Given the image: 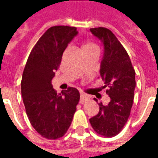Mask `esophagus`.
<instances>
[{"instance_id": "esophagus-1", "label": "esophagus", "mask_w": 158, "mask_h": 158, "mask_svg": "<svg viewBox=\"0 0 158 158\" xmlns=\"http://www.w3.org/2000/svg\"><path fill=\"white\" fill-rule=\"evenodd\" d=\"M89 99V97L85 93H81L80 94V101H79V102L81 103V104H84V103H85Z\"/></svg>"}]
</instances>
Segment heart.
Instances as JSON below:
<instances>
[{"label": "heart", "mask_w": 158, "mask_h": 158, "mask_svg": "<svg viewBox=\"0 0 158 158\" xmlns=\"http://www.w3.org/2000/svg\"><path fill=\"white\" fill-rule=\"evenodd\" d=\"M89 48H97V46H96V44H94L93 42H90V41L86 42L85 44L83 45V50H85V49H89Z\"/></svg>", "instance_id": "heart-1"}]
</instances>
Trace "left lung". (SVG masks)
Segmentation results:
<instances>
[{
  "label": "left lung",
  "instance_id": "1",
  "mask_svg": "<svg viewBox=\"0 0 158 158\" xmlns=\"http://www.w3.org/2000/svg\"><path fill=\"white\" fill-rule=\"evenodd\" d=\"M104 45V56L100 69L109 103H98L100 111L89 119L93 129L104 137L120 133L130 115L135 88V71L128 52L110 29L99 27L90 29ZM97 102V99L94 98Z\"/></svg>",
  "mask_w": 158,
  "mask_h": 158
}]
</instances>
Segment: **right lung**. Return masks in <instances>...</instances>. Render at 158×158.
<instances>
[{
	"instance_id": "obj_1",
	"label": "right lung",
	"mask_w": 158,
	"mask_h": 158,
	"mask_svg": "<svg viewBox=\"0 0 158 158\" xmlns=\"http://www.w3.org/2000/svg\"><path fill=\"white\" fill-rule=\"evenodd\" d=\"M77 34L75 27H51L33 47L23 73L21 93L27 116L33 128L48 139L65 135L79 104L76 88L57 94L51 83L63 52Z\"/></svg>"
}]
</instances>
